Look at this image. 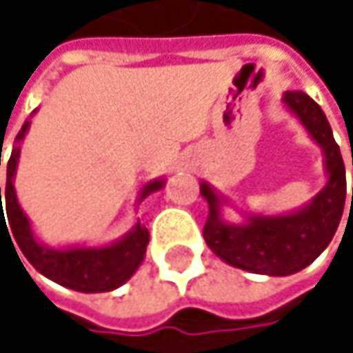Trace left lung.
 <instances>
[{"label":"left lung","instance_id":"left-lung-1","mask_svg":"<svg viewBox=\"0 0 353 353\" xmlns=\"http://www.w3.org/2000/svg\"><path fill=\"white\" fill-rule=\"evenodd\" d=\"M282 104L323 151L327 183L311 202L282 214H245L241 223H227L223 206L229 200L200 181V194L208 202L202 231L206 245L225 263L263 276H290L313 263L331 243L345 204V168L325 112L305 92H284Z\"/></svg>","mask_w":353,"mask_h":353}]
</instances>
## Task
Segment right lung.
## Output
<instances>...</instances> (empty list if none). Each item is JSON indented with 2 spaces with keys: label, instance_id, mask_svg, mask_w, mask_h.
<instances>
[{
  "label": "right lung",
  "instance_id": "obj_1",
  "mask_svg": "<svg viewBox=\"0 0 353 353\" xmlns=\"http://www.w3.org/2000/svg\"><path fill=\"white\" fill-rule=\"evenodd\" d=\"M30 128V120L24 122L20 128L10 161H8V179H6V212L8 223L12 229V235L18 247L22 249L24 257L32 263L36 272L46 276L48 280L77 290V292H110L122 286L130 280V276L139 270V265L145 259L147 245H149V231L141 223H137L128 233H124L120 239L108 243V245H71V247H50L42 243L32 231V225L28 216L24 214L22 206L18 204L14 179L20 161V149L22 141ZM1 163V161H0ZM165 185L163 177H157L143 185L139 202L147 198L149 194L161 190ZM0 229L6 225L3 206H1V188H0ZM10 235V231H8ZM12 239V237H10ZM14 245V243H12ZM16 249V247H14Z\"/></svg>",
  "mask_w": 353,
  "mask_h": 353
}]
</instances>
